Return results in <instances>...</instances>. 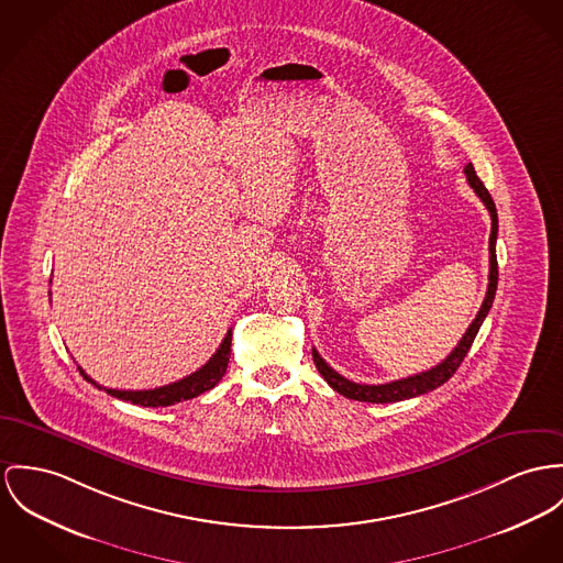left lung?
Masks as SVG:
<instances>
[{
  "mask_svg": "<svg viewBox=\"0 0 563 563\" xmlns=\"http://www.w3.org/2000/svg\"><path fill=\"white\" fill-rule=\"evenodd\" d=\"M465 175H467V181L470 186L476 190L477 197L482 199V203L486 206L488 214H490V238H488V253H490V269H488V287H486V296H484V302L477 310L476 319L472 321V325L467 328V332L463 334V339L459 341V345L452 349V353L439 362L437 366H433L431 371H424L420 375H413V377H407V379H398V382H389V384H379V386H364V384H355V382H349L343 375H339L319 353L317 349H312V360H314V366L317 371L321 373V377L330 384V388L336 389L339 394H343L351 400H362V402H398V400H405V398H413V396H420V394H427L431 389L443 386L454 373L456 368L461 366V362L465 360L467 351L474 345V339H476L477 330L482 325V321L486 319L493 300H495V291H497V276H499V269H497V253H495V244H497V229H499V220H497V208L493 203V197L488 195L486 186L482 184V179L477 177L474 165L470 163L465 167Z\"/></svg>",
  "mask_w": 563,
  "mask_h": 563,
  "instance_id": "obj_1",
  "label": "left lung"
}]
</instances>
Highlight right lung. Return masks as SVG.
<instances>
[{
	"instance_id": "add662e5",
	"label": "right lung",
	"mask_w": 563,
	"mask_h": 563,
	"mask_svg": "<svg viewBox=\"0 0 563 563\" xmlns=\"http://www.w3.org/2000/svg\"><path fill=\"white\" fill-rule=\"evenodd\" d=\"M229 357H231V330L227 332V336L222 339V343L217 349V353L199 368L195 371L192 375L169 384V386H163V388L154 389H111L102 388L98 386L93 379H89L86 375V371L81 366L79 373L86 377L89 384H93L98 389H104L107 394L120 398V400H126L132 405H141V407H169L175 402H181V400H188V398H195L208 389L214 388L218 382L222 379V375L227 373V366H229Z\"/></svg>"
}]
</instances>
